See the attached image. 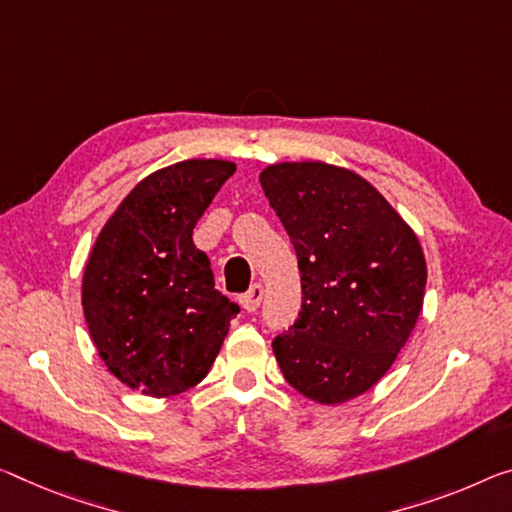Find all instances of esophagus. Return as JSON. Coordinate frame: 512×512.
Masks as SVG:
<instances>
[{
	"mask_svg": "<svg viewBox=\"0 0 512 512\" xmlns=\"http://www.w3.org/2000/svg\"><path fill=\"white\" fill-rule=\"evenodd\" d=\"M263 286L261 283H254V286H251L245 295L240 297V302H242V309L245 311H249V313H254L258 306H261V302H263Z\"/></svg>",
	"mask_w": 512,
	"mask_h": 512,
	"instance_id": "1",
	"label": "esophagus"
}]
</instances>
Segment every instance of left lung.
<instances>
[{"label":"left lung","mask_w":512,"mask_h":512,"mask_svg":"<svg viewBox=\"0 0 512 512\" xmlns=\"http://www.w3.org/2000/svg\"><path fill=\"white\" fill-rule=\"evenodd\" d=\"M302 272V311L272 341L290 387L322 405L389 371L423 306L426 258L414 231L355 171L281 162L261 174Z\"/></svg>","instance_id":"left-lung-1"}]
</instances>
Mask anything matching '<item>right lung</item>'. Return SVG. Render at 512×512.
Instances as JSON below:
<instances>
[{"label":"right lung","mask_w":512,"mask_h":512,"mask_svg":"<svg viewBox=\"0 0 512 512\" xmlns=\"http://www.w3.org/2000/svg\"><path fill=\"white\" fill-rule=\"evenodd\" d=\"M235 164L187 160L125 196L84 267L82 306L98 355L130 389L164 398L208 375L240 306L215 288L192 231Z\"/></svg>","instance_id":"add662e5"}]
</instances>
